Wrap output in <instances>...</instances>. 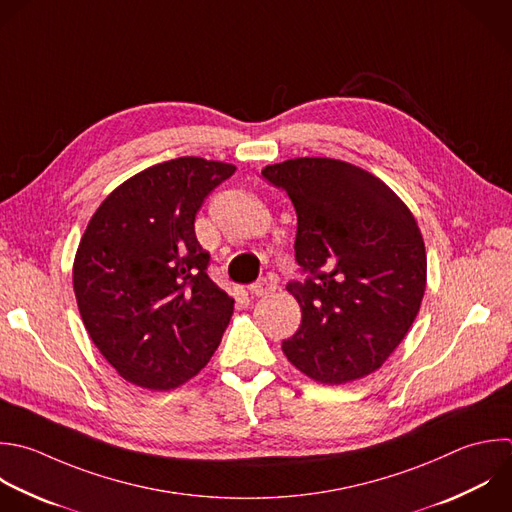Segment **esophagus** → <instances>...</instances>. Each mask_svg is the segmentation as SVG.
I'll return each instance as SVG.
<instances>
[{
    "mask_svg": "<svg viewBox=\"0 0 512 512\" xmlns=\"http://www.w3.org/2000/svg\"><path fill=\"white\" fill-rule=\"evenodd\" d=\"M248 290H250L254 296H266V294H272V292L276 290V282L270 280V278H262V280L250 284Z\"/></svg>",
    "mask_w": 512,
    "mask_h": 512,
    "instance_id": "34e87169",
    "label": "esophagus"
}]
</instances>
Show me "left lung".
Masks as SVG:
<instances>
[{"label": "left lung", "instance_id": "1", "mask_svg": "<svg viewBox=\"0 0 512 512\" xmlns=\"http://www.w3.org/2000/svg\"><path fill=\"white\" fill-rule=\"evenodd\" d=\"M262 176L294 204L288 282L302 320L282 342L308 378L346 384L378 370L410 330L426 288V252L406 204L376 176L332 158H294Z\"/></svg>", "mask_w": 512, "mask_h": 512}]
</instances>
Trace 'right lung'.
Returning <instances> with one entry per match:
<instances>
[{
    "instance_id": "right-lung-1",
    "label": "right lung",
    "mask_w": 512,
    "mask_h": 512,
    "mask_svg": "<svg viewBox=\"0 0 512 512\" xmlns=\"http://www.w3.org/2000/svg\"><path fill=\"white\" fill-rule=\"evenodd\" d=\"M236 166L184 156L120 184L92 216L74 260L84 326L128 382L178 388L212 358L234 300L208 276L194 220Z\"/></svg>"
}]
</instances>
